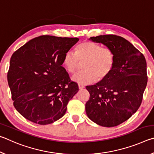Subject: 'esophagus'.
<instances>
[{
    "instance_id": "1",
    "label": "esophagus",
    "mask_w": 154,
    "mask_h": 154,
    "mask_svg": "<svg viewBox=\"0 0 154 154\" xmlns=\"http://www.w3.org/2000/svg\"><path fill=\"white\" fill-rule=\"evenodd\" d=\"M78 86H79V90H82V89H83V88H85L84 85H81V84H79V85H78Z\"/></svg>"
}]
</instances>
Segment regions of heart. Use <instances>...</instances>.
I'll return each mask as SVG.
<instances>
[{"label": "heart", "mask_w": 154, "mask_h": 154, "mask_svg": "<svg viewBox=\"0 0 154 154\" xmlns=\"http://www.w3.org/2000/svg\"><path fill=\"white\" fill-rule=\"evenodd\" d=\"M83 62V71L72 77L80 84H90L97 79H105L113 71L116 63L114 51L92 41H83L75 48V53L67 51L62 58V64L69 73H75Z\"/></svg>", "instance_id": "1"}]
</instances>
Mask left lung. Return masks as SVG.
I'll use <instances>...</instances> for the list:
<instances>
[{"label": "left lung", "instance_id": "left-lung-1", "mask_svg": "<svg viewBox=\"0 0 154 154\" xmlns=\"http://www.w3.org/2000/svg\"><path fill=\"white\" fill-rule=\"evenodd\" d=\"M90 40L111 48L116 63L105 79L86 86L90 96L85 111L91 120L101 126H118L128 119L141 104L147 83L145 58L122 36L100 35Z\"/></svg>", "mask_w": 154, "mask_h": 154}]
</instances>
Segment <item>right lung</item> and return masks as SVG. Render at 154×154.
<instances>
[{
  "instance_id": "add662e5",
  "label": "right lung",
  "mask_w": 154,
  "mask_h": 154,
  "mask_svg": "<svg viewBox=\"0 0 154 154\" xmlns=\"http://www.w3.org/2000/svg\"><path fill=\"white\" fill-rule=\"evenodd\" d=\"M78 38L43 35L15 51L7 74L16 110L34 123L46 125L64 116L78 85L70 79L62 58Z\"/></svg>"
}]
</instances>
